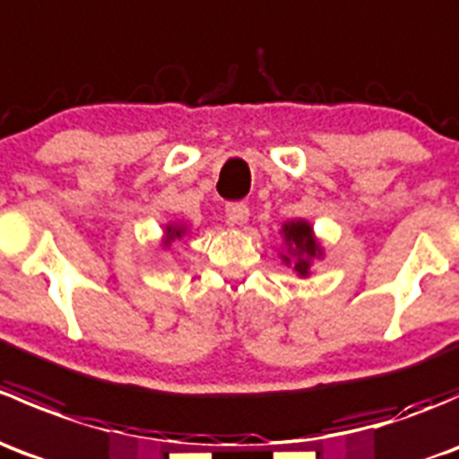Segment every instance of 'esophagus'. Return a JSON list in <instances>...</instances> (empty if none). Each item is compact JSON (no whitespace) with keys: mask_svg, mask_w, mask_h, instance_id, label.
<instances>
[{"mask_svg":"<svg viewBox=\"0 0 459 459\" xmlns=\"http://www.w3.org/2000/svg\"><path fill=\"white\" fill-rule=\"evenodd\" d=\"M248 215H251V211H248V206L244 202H229L226 204V217L230 220V224H247L248 221Z\"/></svg>","mask_w":459,"mask_h":459,"instance_id":"obj_1","label":"esophagus"}]
</instances>
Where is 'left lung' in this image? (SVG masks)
Listing matches in <instances>:
<instances>
[{"mask_svg": "<svg viewBox=\"0 0 459 459\" xmlns=\"http://www.w3.org/2000/svg\"><path fill=\"white\" fill-rule=\"evenodd\" d=\"M281 233H284V239L286 244H289L290 253V255H281V259H284L286 264H290L299 277H307L313 259L322 257V248H319L316 238H313L311 224L304 220L289 221V224H284Z\"/></svg>", "mask_w": 459, "mask_h": 459, "instance_id": "8db88e82", "label": "left lung"}]
</instances>
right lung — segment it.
Listing matches in <instances>:
<instances>
[{
    "label": "right lung",
    "instance_id": "obj_1",
    "mask_svg": "<svg viewBox=\"0 0 459 459\" xmlns=\"http://www.w3.org/2000/svg\"><path fill=\"white\" fill-rule=\"evenodd\" d=\"M184 229L182 226H166V239H164V247H169L175 238H182Z\"/></svg>",
    "mask_w": 459,
    "mask_h": 459
}]
</instances>
